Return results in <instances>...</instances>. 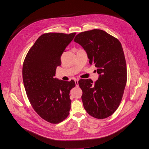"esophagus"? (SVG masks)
<instances>
[{"label": "esophagus", "mask_w": 149, "mask_h": 149, "mask_svg": "<svg viewBox=\"0 0 149 149\" xmlns=\"http://www.w3.org/2000/svg\"><path fill=\"white\" fill-rule=\"evenodd\" d=\"M78 79H75V86H77V87H78Z\"/></svg>", "instance_id": "obj_1"}]
</instances>
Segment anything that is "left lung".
<instances>
[{"label":"left lung","mask_w":149,"mask_h":149,"mask_svg":"<svg viewBox=\"0 0 149 149\" xmlns=\"http://www.w3.org/2000/svg\"><path fill=\"white\" fill-rule=\"evenodd\" d=\"M74 41L86 51L90 65L97 68L98 80L81 79L85 110L92 117L103 119L111 116L121 101L127 82V67L120 42L100 29L78 33Z\"/></svg>","instance_id":"left-lung-1"}]
</instances>
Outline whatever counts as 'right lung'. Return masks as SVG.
Segmentation results:
<instances>
[{
	"label": "right lung",
	"mask_w": 149,
	"mask_h": 149,
	"mask_svg": "<svg viewBox=\"0 0 149 149\" xmlns=\"http://www.w3.org/2000/svg\"><path fill=\"white\" fill-rule=\"evenodd\" d=\"M76 33H46L40 36L24 62L22 77L28 100L35 112L45 121L58 124L69 115L70 91L74 80L54 78L61 56Z\"/></svg>",
	"instance_id": "right-lung-1"
}]
</instances>
